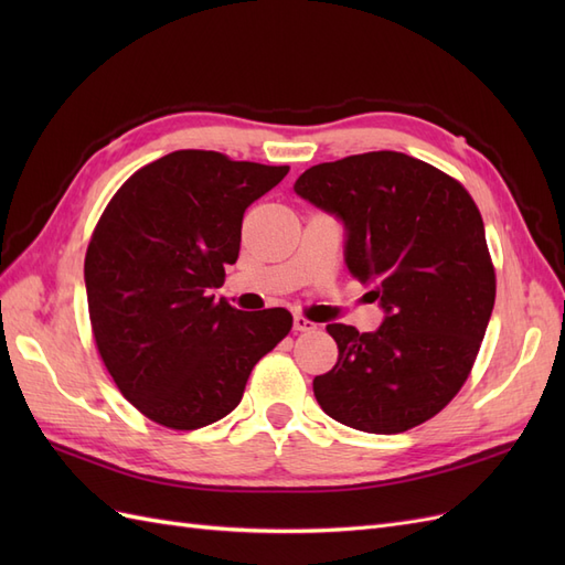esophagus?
I'll use <instances>...</instances> for the list:
<instances>
[{
  "mask_svg": "<svg viewBox=\"0 0 565 565\" xmlns=\"http://www.w3.org/2000/svg\"><path fill=\"white\" fill-rule=\"evenodd\" d=\"M292 328H295V332H316L318 324L313 320H309V318H303V316H295Z\"/></svg>",
  "mask_w": 565,
  "mask_h": 565,
  "instance_id": "esophagus-1",
  "label": "esophagus"
}]
</instances>
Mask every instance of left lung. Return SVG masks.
<instances>
[{
  "instance_id": "left-lung-1",
  "label": "left lung",
  "mask_w": 565,
  "mask_h": 565,
  "mask_svg": "<svg viewBox=\"0 0 565 565\" xmlns=\"http://www.w3.org/2000/svg\"><path fill=\"white\" fill-rule=\"evenodd\" d=\"M295 193L344 224V264L384 311L374 332L328 324L339 358L313 380L316 401L324 415L367 434L431 419L467 382L494 306L471 195L396 150L316 164Z\"/></svg>"
}]
</instances>
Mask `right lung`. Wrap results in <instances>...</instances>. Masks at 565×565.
Masks as SVG:
<instances>
[{"label":"right lung","instance_id":"obj_1","mask_svg":"<svg viewBox=\"0 0 565 565\" xmlns=\"http://www.w3.org/2000/svg\"><path fill=\"white\" fill-rule=\"evenodd\" d=\"M289 167L174 150L125 181L84 259L92 330L122 396L193 431L243 401L252 367L292 330L285 309L214 301L237 262L243 214Z\"/></svg>","mask_w":565,"mask_h":565}]
</instances>
